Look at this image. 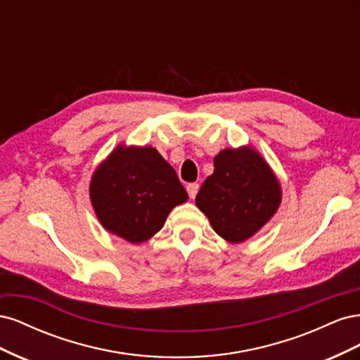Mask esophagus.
<instances>
[{
    "instance_id": "esophagus-1",
    "label": "esophagus",
    "mask_w": 360,
    "mask_h": 360,
    "mask_svg": "<svg viewBox=\"0 0 360 360\" xmlns=\"http://www.w3.org/2000/svg\"><path fill=\"white\" fill-rule=\"evenodd\" d=\"M198 189H200V184L198 183H189L188 186H186V191H188V193H189V197L193 200L195 197H197V192H198Z\"/></svg>"
}]
</instances>
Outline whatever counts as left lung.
Masks as SVG:
<instances>
[{"label": "left lung", "instance_id": "1", "mask_svg": "<svg viewBox=\"0 0 360 360\" xmlns=\"http://www.w3.org/2000/svg\"><path fill=\"white\" fill-rule=\"evenodd\" d=\"M195 198L213 230L230 243H242L263 228L281 204L274 171L252 147L225 148Z\"/></svg>", "mask_w": 360, "mask_h": 360}]
</instances>
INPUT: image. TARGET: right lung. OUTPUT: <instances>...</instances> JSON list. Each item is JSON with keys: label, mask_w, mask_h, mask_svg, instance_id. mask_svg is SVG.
I'll use <instances>...</instances> for the list:
<instances>
[{"label": "right lung", "mask_w": 360, "mask_h": 360, "mask_svg": "<svg viewBox=\"0 0 360 360\" xmlns=\"http://www.w3.org/2000/svg\"><path fill=\"white\" fill-rule=\"evenodd\" d=\"M90 198L105 230L138 245L160 231L188 193L156 148L118 146L94 171Z\"/></svg>", "instance_id": "obj_1"}]
</instances>
